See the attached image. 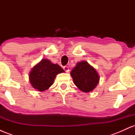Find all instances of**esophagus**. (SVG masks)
Returning <instances> with one entry per match:
<instances>
[{"mask_svg":"<svg viewBox=\"0 0 135 135\" xmlns=\"http://www.w3.org/2000/svg\"><path fill=\"white\" fill-rule=\"evenodd\" d=\"M63 70H64L65 72H69V71H70L69 68L68 67V66H64V67H63Z\"/></svg>","mask_w":135,"mask_h":135,"instance_id":"esophagus-1","label":"esophagus"}]
</instances>
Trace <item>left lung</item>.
I'll use <instances>...</instances> for the list:
<instances>
[{
	"instance_id": "1",
	"label": "left lung",
	"mask_w": 135,
	"mask_h": 135,
	"mask_svg": "<svg viewBox=\"0 0 135 135\" xmlns=\"http://www.w3.org/2000/svg\"><path fill=\"white\" fill-rule=\"evenodd\" d=\"M70 75L75 86L84 93L92 91L100 81L97 71L86 61L77 63Z\"/></svg>"
}]
</instances>
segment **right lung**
<instances>
[{
  "instance_id": "add662e5",
  "label": "right lung",
  "mask_w": 135,
  "mask_h": 135,
  "mask_svg": "<svg viewBox=\"0 0 135 135\" xmlns=\"http://www.w3.org/2000/svg\"><path fill=\"white\" fill-rule=\"evenodd\" d=\"M64 72L59 65L54 64L47 59H42L31 69L29 80L32 88L42 92L51 86L58 74Z\"/></svg>"
}]
</instances>
